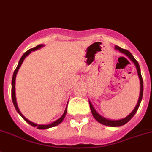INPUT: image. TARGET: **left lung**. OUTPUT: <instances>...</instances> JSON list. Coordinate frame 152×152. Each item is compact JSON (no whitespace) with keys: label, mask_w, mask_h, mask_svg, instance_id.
Returning a JSON list of instances; mask_svg holds the SVG:
<instances>
[{"label":"left lung","mask_w":152,"mask_h":152,"mask_svg":"<svg viewBox=\"0 0 152 152\" xmlns=\"http://www.w3.org/2000/svg\"><path fill=\"white\" fill-rule=\"evenodd\" d=\"M115 49H116V50H118L119 52L122 53L123 54L126 55L129 59H130V61H132L134 64L135 67H136L137 71V75H138L139 77V80H140V85H141V88H140V96H139V99L138 101H137V103L136 106L132 112L130 113L129 114L128 116L125 117V118H123L121 120H110V119H107L106 117H104V116H101L99 113L95 110V108L93 107L92 106V104H91V102L89 101V105H90V109H91V113H92V116H94V118L96 119L97 120L98 122L100 123V124H103V125H106V126H113V127H116V126H123L124 124H126V123L128 122L129 120L130 119L132 118L133 116H134V114L136 113V112L138 110L139 106H140V104H141V99H142V96H143V79L142 77H141V69H140V66H139L138 62L135 60V58L133 56V55L129 52L128 50H124V49L120 48L119 46H115Z\"/></svg>","instance_id":"obj_1"}]
</instances>
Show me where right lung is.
I'll list each match as a JSON object with an SVG mask.
<instances>
[{
    "label": "right lung",
    "instance_id": "1",
    "mask_svg": "<svg viewBox=\"0 0 152 152\" xmlns=\"http://www.w3.org/2000/svg\"><path fill=\"white\" fill-rule=\"evenodd\" d=\"M43 46H44L43 44L38 45V46H36V47L30 49V50H28V51H26V52L22 55V56L21 57V59H20L19 62H18V64L17 67H16V69L15 70V71H14L13 77H12V81H11V98H12V102H13V104H14V106H15V108L16 111L18 113V114H19L20 116H22V118L26 120V122L28 123V124H30V125L32 126H36V127H37L38 129H39V130H46V129L50 128V127H53V126L59 125V124H61L63 120H64V119L65 116H66V114H67V106H66V109H65L64 110V113H63V115L61 116V118H59L58 120H56V121L51 123V124H37L32 122V121H30V120H28L27 118H26V117L22 115V113L20 112L19 109H18V104H17V102H16V96H15V79H16V75H17L18 71V70H19L21 65H22V64L23 63L24 60L26 59V56H28V55H29V53H31L32 51L37 50L40 49ZM67 103H68V102H67Z\"/></svg>",
    "mask_w": 152,
    "mask_h": 152
}]
</instances>
